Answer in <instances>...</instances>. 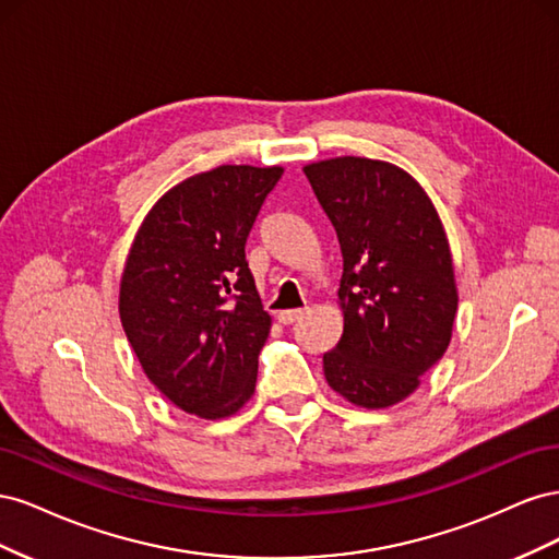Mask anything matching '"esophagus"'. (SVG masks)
Listing matches in <instances>:
<instances>
[{"instance_id":"1","label":"esophagus","mask_w":559,"mask_h":559,"mask_svg":"<svg viewBox=\"0 0 559 559\" xmlns=\"http://www.w3.org/2000/svg\"><path fill=\"white\" fill-rule=\"evenodd\" d=\"M308 310H284V312H280V324H284V326H289V324H296L298 319H302V314H306Z\"/></svg>"}]
</instances>
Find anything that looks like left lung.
<instances>
[{"mask_svg":"<svg viewBox=\"0 0 559 559\" xmlns=\"http://www.w3.org/2000/svg\"><path fill=\"white\" fill-rule=\"evenodd\" d=\"M343 253V337L324 354L333 392L361 408L411 396L445 354L456 314L452 253L425 189L357 156L302 167Z\"/></svg>","mask_w":559,"mask_h":559,"instance_id":"obj_1","label":"left lung"}]
</instances>
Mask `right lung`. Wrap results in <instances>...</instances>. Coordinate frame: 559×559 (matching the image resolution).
I'll return each instance as SVG.
<instances>
[{"instance_id":"add662e5","label":"right lung","mask_w":559,"mask_h":559,"mask_svg":"<svg viewBox=\"0 0 559 559\" xmlns=\"http://www.w3.org/2000/svg\"><path fill=\"white\" fill-rule=\"evenodd\" d=\"M282 167L222 165L167 191L140 226L118 312L146 378L205 419L238 413L270 333L245 259L249 230Z\"/></svg>"}]
</instances>
